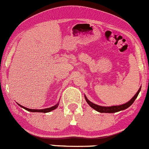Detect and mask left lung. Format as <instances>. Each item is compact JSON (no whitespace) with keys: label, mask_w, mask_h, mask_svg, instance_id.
<instances>
[{"label":"left lung","mask_w":149,"mask_h":149,"mask_svg":"<svg viewBox=\"0 0 149 149\" xmlns=\"http://www.w3.org/2000/svg\"><path fill=\"white\" fill-rule=\"evenodd\" d=\"M141 88L138 90V91L137 92V93L135 94V95L133 96V98L130 100V101H128L127 103L126 104H123V105H120V106H113V107H101V106H98L96 104H93V103L91 102L88 98H86V96L85 95V98L86 100L87 103L92 107L93 109H94L95 110H96L98 112H101V113H114V112H117V111H122V110H124L127 109L128 107H130L131 105L132 104V103L135 101V100L136 99V98L138 97V94H139L140 91H141Z\"/></svg>","instance_id":"8db88e82"}]
</instances>
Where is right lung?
<instances>
[{"mask_svg": "<svg viewBox=\"0 0 149 149\" xmlns=\"http://www.w3.org/2000/svg\"><path fill=\"white\" fill-rule=\"evenodd\" d=\"M58 104H57V105L54 106V107H51V108L44 109H30L26 108V107H22V106H21V105H19V106L21 107H22V108H24V109L27 110V111H32V112H43V113H47V112H50V111H53V110H54V109H56L57 107H58Z\"/></svg>", "mask_w": 149, "mask_h": 149, "instance_id": "add662e5", "label": "right lung"}]
</instances>
